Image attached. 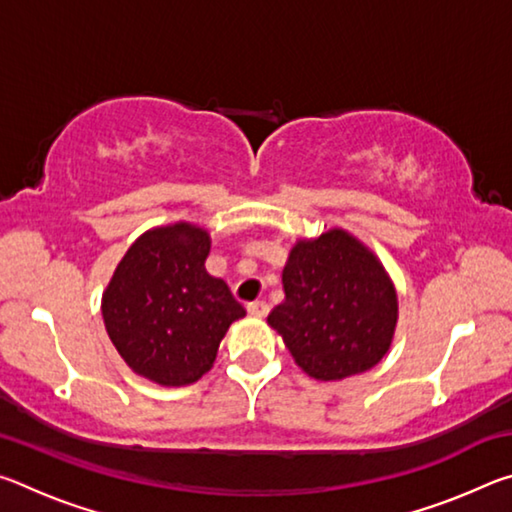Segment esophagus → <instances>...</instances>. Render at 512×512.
Instances as JSON below:
<instances>
[{"mask_svg": "<svg viewBox=\"0 0 512 512\" xmlns=\"http://www.w3.org/2000/svg\"><path fill=\"white\" fill-rule=\"evenodd\" d=\"M248 314L255 316V318H264V316L268 314V305H266V302H262V300L250 302V305H248Z\"/></svg>", "mask_w": 512, "mask_h": 512, "instance_id": "34e87169", "label": "esophagus"}]
</instances>
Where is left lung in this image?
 Wrapping results in <instances>:
<instances>
[{"label": "left lung", "instance_id": "1", "mask_svg": "<svg viewBox=\"0 0 512 512\" xmlns=\"http://www.w3.org/2000/svg\"><path fill=\"white\" fill-rule=\"evenodd\" d=\"M284 300L268 314L293 361L318 381L361 375L391 350L400 307L379 257L343 228L302 237L282 271Z\"/></svg>", "mask_w": 512, "mask_h": 512}]
</instances>
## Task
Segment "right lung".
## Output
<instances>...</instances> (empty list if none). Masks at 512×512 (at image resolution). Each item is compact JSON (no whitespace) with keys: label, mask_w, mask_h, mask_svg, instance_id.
Instances as JSON below:
<instances>
[{"label":"right lung","mask_w":512,"mask_h":512,"mask_svg":"<svg viewBox=\"0 0 512 512\" xmlns=\"http://www.w3.org/2000/svg\"><path fill=\"white\" fill-rule=\"evenodd\" d=\"M210 232L189 221L155 225L121 257L101 296L103 325L135 375L189 386L214 366L228 327L246 316L207 273Z\"/></svg>","instance_id":"1"}]
</instances>
